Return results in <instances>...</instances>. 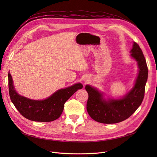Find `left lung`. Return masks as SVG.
I'll return each mask as SVG.
<instances>
[{"label":"left lung","instance_id":"left-lung-1","mask_svg":"<svg viewBox=\"0 0 157 157\" xmlns=\"http://www.w3.org/2000/svg\"><path fill=\"white\" fill-rule=\"evenodd\" d=\"M131 53L132 58L137 61L140 71L134 88L124 98L106 101L103 99L102 94L96 89L89 85L85 87L88 94L86 109L90 117L94 121L103 124H115L124 121L137 110L143 101L148 77V68L143 52L135 42Z\"/></svg>","mask_w":157,"mask_h":157}]
</instances>
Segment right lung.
<instances>
[{
	"instance_id": "obj_1",
	"label": "right lung",
	"mask_w": 157,
	"mask_h": 157,
	"mask_svg": "<svg viewBox=\"0 0 157 157\" xmlns=\"http://www.w3.org/2000/svg\"><path fill=\"white\" fill-rule=\"evenodd\" d=\"M82 87V84H76L58 90L44 100H32L20 96L15 91L12 76L8 73V88L11 101L22 116L33 121L51 122L56 120L62 113L65 103Z\"/></svg>"
}]
</instances>
